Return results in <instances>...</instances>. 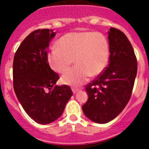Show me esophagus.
Returning a JSON list of instances; mask_svg holds the SVG:
<instances>
[{"instance_id":"34e87169","label":"esophagus","mask_w":149,"mask_h":149,"mask_svg":"<svg viewBox=\"0 0 149 149\" xmlns=\"http://www.w3.org/2000/svg\"><path fill=\"white\" fill-rule=\"evenodd\" d=\"M79 91L78 89H77V88H72V92H73L74 94H75V93H77V92Z\"/></svg>"}]
</instances>
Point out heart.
<instances>
[{
    "label": "heart",
    "instance_id": "obj_1",
    "mask_svg": "<svg viewBox=\"0 0 149 149\" xmlns=\"http://www.w3.org/2000/svg\"><path fill=\"white\" fill-rule=\"evenodd\" d=\"M56 46L47 54L48 64L55 72H65L74 60L77 64L63 74L64 84L80 86L90 76L101 74L108 64V41L100 33H68L59 39Z\"/></svg>",
    "mask_w": 149,
    "mask_h": 149
}]
</instances>
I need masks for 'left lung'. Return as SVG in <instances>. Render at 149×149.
Wrapping results in <instances>:
<instances>
[{
  "label": "left lung",
  "mask_w": 149,
  "mask_h": 149,
  "mask_svg": "<svg viewBox=\"0 0 149 149\" xmlns=\"http://www.w3.org/2000/svg\"><path fill=\"white\" fill-rule=\"evenodd\" d=\"M110 58L107 68L86 87L88 100L82 107L91 121L105 124L114 119L127 105L137 73L134 48L121 30L108 31Z\"/></svg>",
  "instance_id": "8db88e82"
}]
</instances>
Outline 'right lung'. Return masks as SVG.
<instances>
[{"instance_id": "obj_1", "label": "right lung", "mask_w": 149, "mask_h": 149, "mask_svg": "<svg viewBox=\"0 0 149 149\" xmlns=\"http://www.w3.org/2000/svg\"><path fill=\"white\" fill-rule=\"evenodd\" d=\"M55 35L53 30H35L24 39L13 60L17 98L27 115L42 125L59 119L72 95L69 86L56 85L59 75L47 60L46 50Z\"/></svg>"}]
</instances>
